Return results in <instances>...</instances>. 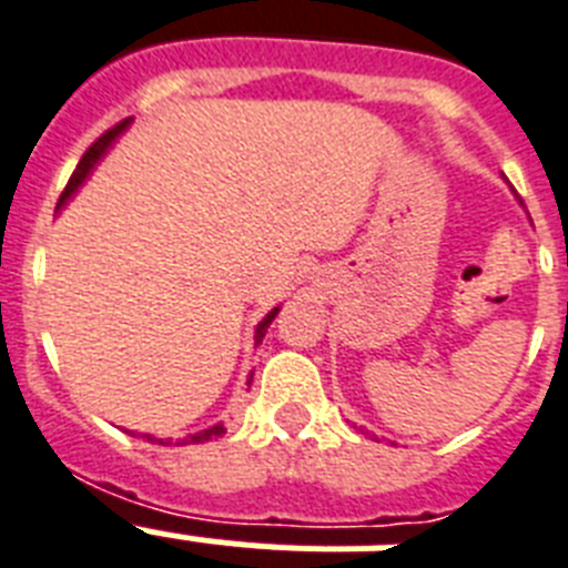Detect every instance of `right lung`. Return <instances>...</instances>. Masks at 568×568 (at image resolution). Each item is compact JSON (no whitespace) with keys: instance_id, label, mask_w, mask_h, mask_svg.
Segmentation results:
<instances>
[{"instance_id":"1","label":"right lung","mask_w":568,"mask_h":568,"mask_svg":"<svg viewBox=\"0 0 568 568\" xmlns=\"http://www.w3.org/2000/svg\"><path fill=\"white\" fill-rule=\"evenodd\" d=\"M126 126H130V121H121V123H118V126H112V130L103 132V135H100L98 141H94V144L83 152V159H80V164L74 166V173H71L69 184H65V190H63V195H60V202H57V207H63V204L69 202L71 195L78 193V187H80V184H83L85 179H89V173H92V170H94V164H98V161L103 159V155H106L109 146L114 144V138L121 135V132L126 130ZM276 312H280V308H271V312L265 314V317H262V321H260V326H256V335H254L256 343H262V337H265V332H268V326H271V321H274V317H276ZM222 433H225V427H222V424H213V427H207V430H199V433H193V436L181 438V445H202V442H211V438L222 436ZM146 438H150V442H159V445H173L170 438H166V442H164V438H152V436H146Z\"/></svg>"}]
</instances>
